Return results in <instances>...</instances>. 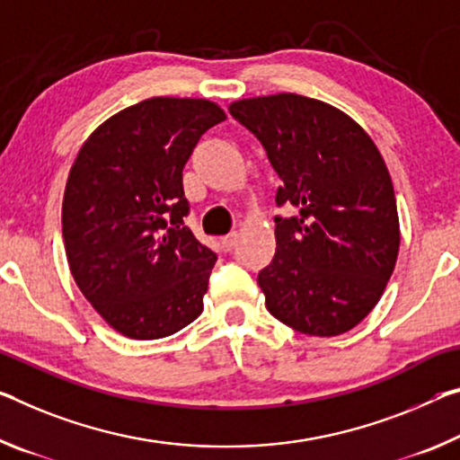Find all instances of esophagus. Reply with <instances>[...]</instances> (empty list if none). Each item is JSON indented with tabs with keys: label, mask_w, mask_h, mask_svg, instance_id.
I'll return each instance as SVG.
<instances>
[{
	"label": "esophagus",
	"mask_w": 460,
	"mask_h": 460,
	"mask_svg": "<svg viewBox=\"0 0 460 460\" xmlns=\"http://www.w3.org/2000/svg\"><path fill=\"white\" fill-rule=\"evenodd\" d=\"M237 242H239V235H237V233H231V235H225V237H221V245H223V250H225V252L235 250Z\"/></svg>",
	"instance_id": "34e87169"
}]
</instances>
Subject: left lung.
Instances as JSON below:
<instances>
[{
    "label": "left lung",
    "instance_id": "obj_1",
    "mask_svg": "<svg viewBox=\"0 0 460 460\" xmlns=\"http://www.w3.org/2000/svg\"><path fill=\"white\" fill-rule=\"evenodd\" d=\"M233 119L264 145L282 186L276 253L258 274L266 307L295 332L333 338L381 298L399 253V215L381 151L358 122L298 93L237 100Z\"/></svg>",
    "mask_w": 460,
    "mask_h": 460
}]
</instances>
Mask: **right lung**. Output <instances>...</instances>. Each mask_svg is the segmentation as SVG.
<instances>
[{
  "label": "right lung",
  "instance_id": "1",
  "mask_svg": "<svg viewBox=\"0 0 460 460\" xmlns=\"http://www.w3.org/2000/svg\"><path fill=\"white\" fill-rule=\"evenodd\" d=\"M225 119L210 100H143L102 122L71 165L61 208L71 276L130 340L165 338L204 309L217 253L184 225L181 170Z\"/></svg>",
  "mask_w": 460,
  "mask_h": 460
}]
</instances>
